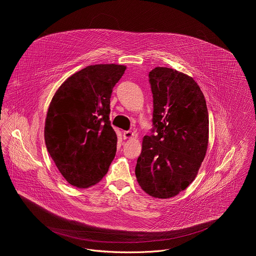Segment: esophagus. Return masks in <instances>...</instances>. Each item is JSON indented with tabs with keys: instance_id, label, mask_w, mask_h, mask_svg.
Instances as JSON below:
<instances>
[{
	"instance_id": "esophagus-1",
	"label": "esophagus",
	"mask_w": 256,
	"mask_h": 256,
	"mask_svg": "<svg viewBox=\"0 0 256 256\" xmlns=\"http://www.w3.org/2000/svg\"><path fill=\"white\" fill-rule=\"evenodd\" d=\"M134 136V133L132 131H124L123 132V138L124 139H130Z\"/></svg>"
}]
</instances>
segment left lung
Returning <instances> with one entry per match:
<instances>
[{"label": "left lung", "instance_id": "8db88e82", "mask_svg": "<svg viewBox=\"0 0 256 256\" xmlns=\"http://www.w3.org/2000/svg\"><path fill=\"white\" fill-rule=\"evenodd\" d=\"M148 80L154 128L143 139L135 174L148 195L166 199L195 180L207 152L209 115L204 94L191 76L156 67Z\"/></svg>", "mask_w": 256, "mask_h": 256}]
</instances>
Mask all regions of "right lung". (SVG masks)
<instances>
[{"instance_id":"1","label":"right lung","mask_w":256,"mask_h":256,"mask_svg":"<svg viewBox=\"0 0 256 256\" xmlns=\"http://www.w3.org/2000/svg\"><path fill=\"white\" fill-rule=\"evenodd\" d=\"M125 70L115 64L88 66L69 76L50 102L45 144L59 172L73 186H92L108 172L117 143L110 124V98Z\"/></svg>"}]
</instances>
